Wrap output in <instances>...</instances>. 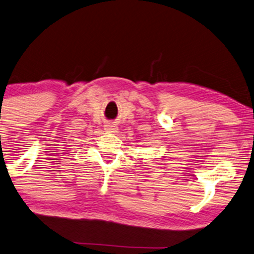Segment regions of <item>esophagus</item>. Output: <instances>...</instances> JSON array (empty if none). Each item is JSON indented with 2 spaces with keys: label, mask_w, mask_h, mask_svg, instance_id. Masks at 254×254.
Here are the masks:
<instances>
[{
  "label": "esophagus",
  "mask_w": 254,
  "mask_h": 254,
  "mask_svg": "<svg viewBox=\"0 0 254 254\" xmlns=\"http://www.w3.org/2000/svg\"><path fill=\"white\" fill-rule=\"evenodd\" d=\"M106 130L111 131V132H115L116 127H115V125H108V127H106Z\"/></svg>",
  "instance_id": "1"
}]
</instances>
